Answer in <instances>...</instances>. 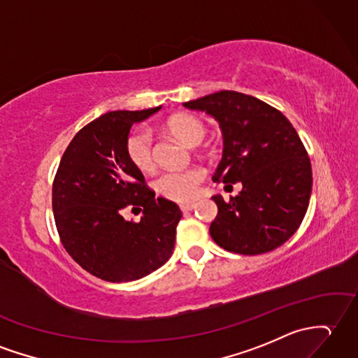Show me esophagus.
<instances>
[{
  "label": "esophagus",
  "instance_id": "1",
  "mask_svg": "<svg viewBox=\"0 0 358 358\" xmlns=\"http://www.w3.org/2000/svg\"><path fill=\"white\" fill-rule=\"evenodd\" d=\"M195 206H196V204H194V203H186V204H181L180 209H181L182 212H189V210H194Z\"/></svg>",
  "mask_w": 358,
  "mask_h": 358
}]
</instances>
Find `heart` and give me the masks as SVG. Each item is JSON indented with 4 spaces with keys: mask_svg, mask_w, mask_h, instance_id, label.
Listing matches in <instances>:
<instances>
[{
    "mask_svg": "<svg viewBox=\"0 0 358 358\" xmlns=\"http://www.w3.org/2000/svg\"><path fill=\"white\" fill-rule=\"evenodd\" d=\"M166 128L187 146H196L206 136L204 123L195 115L177 114L166 120ZM127 154L129 162L141 172H151L155 168L152 136L146 128H137L127 140ZM206 177L204 169L194 168L180 171H166L155 180L157 192L172 201L186 203L198 195L199 185Z\"/></svg>",
    "mask_w": 358,
    "mask_h": 358,
    "instance_id": "obj_1",
    "label": "heart"
}]
</instances>
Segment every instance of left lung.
I'll return each instance as SVG.
<instances>
[{"label":"left lung","mask_w":358,"mask_h":358,"mask_svg":"<svg viewBox=\"0 0 358 358\" xmlns=\"http://www.w3.org/2000/svg\"><path fill=\"white\" fill-rule=\"evenodd\" d=\"M220 123L222 159L213 181L243 190L212 199L218 215L210 236L224 250L261 255L282 245L301 226L310 204V157L293 124L276 108L238 91H218L182 103Z\"/></svg>","instance_id":"left-lung-1"}]
</instances>
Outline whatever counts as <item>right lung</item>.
Here are the masks:
<instances>
[{
    "label": "right lung",
    "instance_id": "1",
    "mask_svg": "<svg viewBox=\"0 0 358 358\" xmlns=\"http://www.w3.org/2000/svg\"><path fill=\"white\" fill-rule=\"evenodd\" d=\"M162 106L111 111L90 122L70 141L53 181V213L65 250L82 268L108 282L148 276L169 259L176 245L180 207L146 187L128 159L134 123ZM128 206L142 212L127 222Z\"/></svg>",
    "mask_w": 358,
    "mask_h": 358
}]
</instances>
